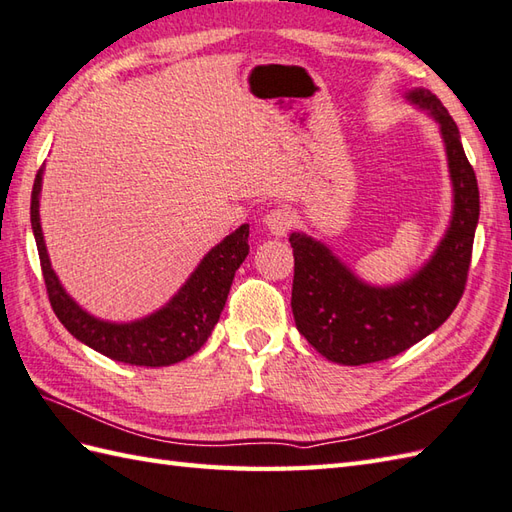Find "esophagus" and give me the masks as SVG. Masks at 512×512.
<instances>
[{"mask_svg": "<svg viewBox=\"0 0 512 512\" xmlns=\"http://www.w3.org/2000/svg\"><path fill=\"white\" fill-rule=\"evenodd\" d=\"M265 225L274 236H285L293 227V214L287 208H274L265 214Z\"/></svg>", "mask_w": 512, "mask_h": 512, "instance_id": "obj_1", "label": "esophagus"}]
</instances>
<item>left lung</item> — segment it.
<instances>
[{
  "label": "left lung",
  "instance_id": "obj_1",
  "mask_svg": "<svg viewBox=\"0 0 512 512\" xmlns=\"http://www.w3.org/2000/svg\"><path fill=\"white\" fill-rule=\"evenodd\" d=\"M440 124L453 184V214L434 256L392 287L359 280L331 249L293 232L291 309L298 331L320 355L344 366L390 359L418 344L456 309L471 265L480 219V190L464 155L460 131L429 89L405 96Z\"/></svg>",
  "mask_w": 512,
  "mask_h": 512
}]
</instances>
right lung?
Masks as SVG:
<instances>
[{"label":"right lung","instance_id":"add662e5","mask_svg":"<svg viewBox=\"0 0 512 512\" xmlns=\"http://www.w3.org/2000/svg\"><path fill=\"white\" fill-rule=\"evenodd\" d=\"M41 179L43 170L34 177L30 221L52 311L67 331L78 342L98 350L100 355L131 363V366H170V363L195 355L208 342L214 324L219 322L236 269L243 265L249 254V225H241L236 232L225 236L219 245H214L203 256L199 267L192 271L186 285L160 311L129 324L105 322L83 311L65 293L54 274L39 219Z\"/></svg>","mask_w":512,"mask_h":512}]
</instances>
